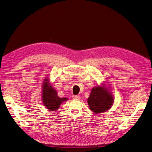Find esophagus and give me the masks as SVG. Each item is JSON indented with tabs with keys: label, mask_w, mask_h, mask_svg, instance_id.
<instances>
[{
	"label": "esophagus",
	"mask_w": 152,
	"mask_h": 152,
	"mask_svg": "<svg viewBox=\"0 0 152 152\" xmlns=\"http://www.w3.org/2000/svg\"><path fill=\"white\" fill-rule=\"evenodd\" d=\"M72 97L73 99H80V97L79 95H73Z\"/></svg>",
	"instance_id": "obj_1"
}]
</instances>
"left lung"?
I'll use <instances>...</instances> for the list:
<instances>
[{
    "label": "left lung",
    "instance_id": "8db88e82",
    "mask_svg": "<svg viewBox=\"0 0 152 152\" xmlns=\"http://www.w3.org/2000/svg\"><path fill=\"white\" fill-rule=\"evenodd\" d=\"M114 102L111 89L102 83L101 86L93 87L87 99L90 110L96 113H101L109 110Z\"/></svg>",
    "mask_w": 152,
    "mask_h": 152
}]
</instances>
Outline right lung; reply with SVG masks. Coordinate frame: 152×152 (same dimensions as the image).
Here are the masks:
<instances>
[{
	"label": "right lung",
	"instance_id": "1",
	"mask_svg": "<svg viewBox=\"0 0 152 152\" xmlns=\"http://www.w3.org/2000/svg\"><path fill=\"white\" fill-rule=\"evenodd\" d=\"M68 100L67 98H59L57 92L49 82L48 77L45 79L42 89V101L45 107L50 111L58 110L62 103Z\"/></svg>",
	"mask_w": 152,
	"mask_h": 152
}]
</instances>
